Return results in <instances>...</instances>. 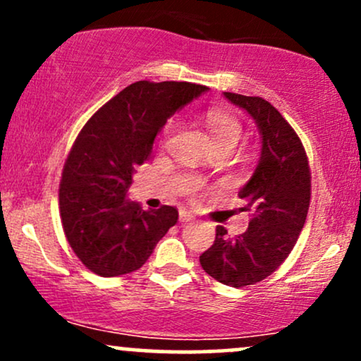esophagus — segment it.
<instances>
[{"instance_id": "34e87169", "label": "esophagus", "mask_w": 361, "mask_h": 361, "mask_svg": "<svg viewBox=\"0 0 361 361\" xmlns=\"http://www.w3.org/2000/svg\"><path fill=\"white\" fill-rule=\"evenodd\" d=\"M193 221V215L188 212V210H185V209H181L180 210V222L181 224H186V222H192Z\"/></svg>"}]
</instances>
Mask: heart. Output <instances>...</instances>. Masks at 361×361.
Here are the masks:
<instances>
[{
    "label": "heart",
    "mask_w": 361,
    "mask_h": 361,
    "mask_svg": "<svg viewBox=\"0 0 361 361\" xmlns=\"http://www.w3.org/2000/svg\"><path fill=\"white\" fill-rule=\"evenodd\" d=\"M205 123L207 128H209L210 139H212V144L215 151H227L231 152L233 149L238 146V142L241 140L243 135V126L234 115L227 114V111L222 110H209L205 115ZM173 128V122H169L166 128H164V134H169ZM198 190V185L190 181V185L186 186V193H195Z\"/></svg>",
    "instance_id": "obj_1"
}]
</instances>
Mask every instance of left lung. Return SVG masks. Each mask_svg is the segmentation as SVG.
I'll return each mask as SVG.
<instances>
[{
  "label": "left lung",
  "instance_id": "obj_1",
  "mask_svg": "<svg viewBox=\"0 0 361 361\" xmlns=\"http://www.w3.org/2000/svg\"><path fill=\"white\" fill-rule=\"evenodd\" d=\"M246 110L261 135V156L239 197L251 212L246 233L229 238L217 226L215 241L200 256L202 268L229 287L255 285L287 259L299 239L310 204V169L299 135L271 103L224 93Z\"/></svg>",
  "mask_w": 361,
  "mask_h": 361
}]
</instances>
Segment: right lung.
<instances>
[{
  "label": "right lung",
  "mask_w": 361,
  "mask_h": 361,
  "mask_svg": "<svg viewBox=\"0 0 361 361\" xmlns=\"http://www.w3.org/2000/svg\"><path fill=\"white\" fill-rule=\"evenodd\" d=\"M207 90L186 81L132 82L81 128L62 169L59 210L69 246L88 270H139L176 224L175 207L142 210L127 192L166 120Z\"/></svg>",
  "instance_id": "add662e5"
}]
</instances>
